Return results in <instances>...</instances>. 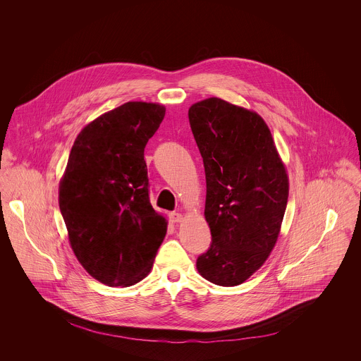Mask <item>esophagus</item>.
Instances as JSON below:
<instances>
[{
	"label": "esophagus",
	"instance_id": "obj_1",
	"mask_svg": "<svg viewBox=\"0 0 361 361\" xmlns=\"http://www.w3.org/2000/svg\"><path fill=\"white\" fill-rule=\"evenodd\" d=\"M169 219H171L172 222L178 224V222H182L183 216H182V214H179V212H171V214H169Z\"/></svg>",
	"mask_w": 361,
	"mask_h": 361
}]
</instances>
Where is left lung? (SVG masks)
Returning <instances> with one entry per match:
<instances>
[{"label":"left lung","instance_id":"8db88e82","mask_svg":"<svg viewBox=\"0 0 361 361\" xmlns=\"http://www.w3.org/2000/svg\"><path fill=\"white\" fill-rule=\"evenodd\" d=\"M189 122L206 171L211 246L197 258L203 278L236 286L272 252L289 180L264 119L216 97L193 104Z\"/></svg>","mask_w":361,"mask_h":361}]
</instances>
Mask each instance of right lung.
I'll return each mask as SVG.
<instances>
[{
	"label": "right lung",
	"instance_id": "add662e5",
	"mask_svg": "<svg viewBox=\"0 0 361 361\" xmlns=\"http://www.w3.org/2000/svg\"><path fill=\"white\" fill-rule=\"evenodd\" d=\"M165 115L159 104L130 102L78 135L59 183V209L72 250L108 286H132L150 272L166 219L149 197L145 147Z\"/></svg>",
	"mask_w": 361,
	"mask_h": 361
}]
</instances>
